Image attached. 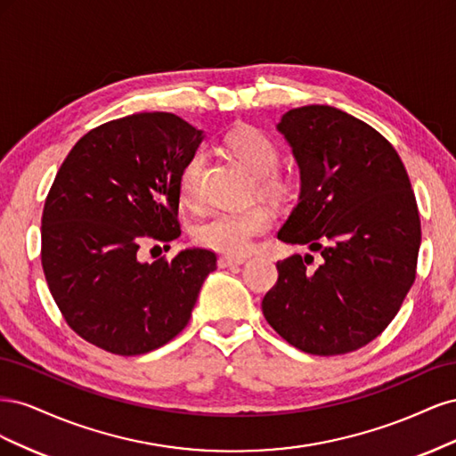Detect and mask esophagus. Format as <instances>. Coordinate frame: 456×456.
<instances>
[{
	"label": "esophagus",
	"mask_w": 456,
	"mask_h": 456,
	"mask_svg": "<svg viewBox=\"0 0 456 456\" xmlns=\"http://www.w3.org/2000/svg\"><path fill=\"white\" fill-rule=\"evenodd\" d=\"M247 262V256H232L224 255L218 258V268H232V266H241Z\"/></svg>",
	"instance_id": "obj_1"
}]
</instances>
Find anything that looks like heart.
<instances>
[{
    "mask_svg": "<svg viewBox=\"0 0 456 456\" xmlns=\"http://www.w3.org/2000/svg\"><path fill=\"white\" fill-rule=\"evenodd\" d=\"M224 148L255 178L258 194L273 201H285L291 196V181L275 173L281 158L280 148L266 133L256 127H238L224 136ZM200 169L201 156L194 154L188 158L181 171L178 190L186 201L196 194ZM272 220V213L262 205L243 207L236 211H215L196 224L194 240L207 249L243 255L251 249L255 238L270 230Z\"/></svg>",
    "mask_w": 456,
    "mask_h": 456,
    "instance_id": "heart-1",
    "label": "heart"
}]
</instances>
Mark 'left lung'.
I'll return each instance as SVG.
<instances>
[{
    "label": "left lung",
    "instance_id": "1",
    "mask_svg": "<svg viewBox=\"0 0 456 456\" xmlns=\"http://www.w3.org/2000/svg\"><path fill=\"white\" fill-rule=\"evenodd\" d=\"M278 131L300 171L298 203L278 240L323 260L317 268L306 266L310 255L280 260L262 314L302 352L348 354L390 325L415 281L417 200L394 146L338 108H293Z\"/></svg>",
    "mask_w": 456,
    "mask_h": 456
}]
</instances>
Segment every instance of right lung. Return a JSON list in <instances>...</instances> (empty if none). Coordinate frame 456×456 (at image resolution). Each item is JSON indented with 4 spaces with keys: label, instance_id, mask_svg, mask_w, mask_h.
Segmentation results:
<instances>
[{
    "label": "right lung",
    "instance_id": "obj_1",
    "mask_svg": "<svg viewBox=\"0 0 456 456\" xmlns=\"http://www.w3.org/2000/svg\"><path fill=\"white\" fill-rule=\"evenodd\" d=\"M203 131L167 112L94 127L62 161L41 216V266L76 333L110 354L141 355L188 325L213 251L142 262L141 245L181 236L178 181Z\"/></svg>",
    "mask_w": 456,
    "mask_h": 456
}]
</instances>
